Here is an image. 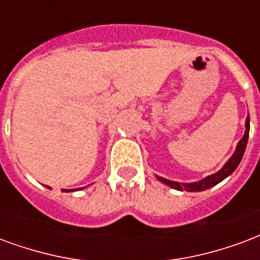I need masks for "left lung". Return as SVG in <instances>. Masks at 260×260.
Masks as SVG:
<instances>
[{"mask_svg": "<svg viewBox=\"0 0 260 260\" xmlns=\"http://www.w3.org/2000/svg\"><path fill=\"white\" fill-rule=\"evenodd\" d=\"M248 136H249V117H247V120H245V134H244V137L240 140V143L237 145L236 152L233 153V156H231L229 160H227V164L223 166V169L219 170L217 173L212 174V176H208L204 180H201V181H197V183H190V184H180L177 181H170L168 179H164V177H158L159 181H162L164 184L169 185L174 190H179V191H204L208 190L210 187H213L217 183H220L221 180H224L227 176H230L234 170L237 169V166L238 164L241 162L242 155H244V151H245V147H247L248 143Z\"/></svg>", "mask_w": 260, "mask_h": 260, "instance_id": "left-lung-1", "label": "left lung"}]
</instances>
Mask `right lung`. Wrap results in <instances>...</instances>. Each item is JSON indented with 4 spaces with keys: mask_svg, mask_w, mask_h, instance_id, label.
<instances>
[{
    "mask_svg": "<svg viewBox=\"0 0 260 260\" xmlns=\"http://www.w3.org/2000/svg\"><path fill=\"white\" fill-rule=\"evenodd\" d=\"M68 191H72V190H68Z\"/></svg>",
    "mask_w": 260,
    "mask_h": 260,
    "instance_id": "1",
    "label": "right lung"
}]
</instances>
